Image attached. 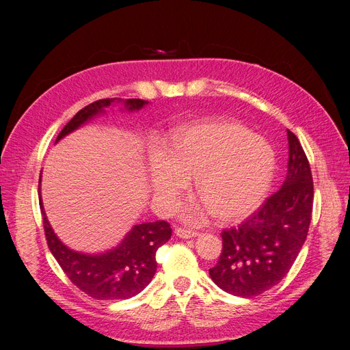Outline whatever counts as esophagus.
<instances>
[{"instance_id": "obj_1", "label": "esophagus", "mask_w": 350, "mask_h": 350, "mask_svg": "<svg viewBox=\"0 0 350 350\" xmlns=\"http://www.w3.org/2000/svg\"><path fill=\"white\" fill-rule=\"evenodd\" d=\"M176 235L180 237V238H185V240H189V238H194L198 235V232L196 231H191V230H186V228H181V227H177L174 230Z\"/></svg>"}]
</instances>
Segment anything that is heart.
Wrapping results in <instances>:
<instances>
[{"instance_id": "heart-1", "label": "heart", "mask_w": 350, "mask_h": 350, "mask_svg": "<svg viewBox=\"0 0 350 350\" xmlns=\"http://www.w3.org/2000/svg\"><path fill=\"white\" fill-rule=\"evenodd\" d=\"M149 176L157 208L170 213L196 176L197 197L181 207L187 223L203 224L213 215L235 223L265 200L277 172L271 143L230 119H211L177 131L169 149L154 147Z\"/></svg>"}]
</instances>
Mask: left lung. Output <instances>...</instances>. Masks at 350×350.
<instances>
[{
    "mask_svg": "<svg viewBox=\"0 0 350 350\" xmlns=\"http://www.w3.org/2000/svg\"><path fill=\"white\" fill-rule=\"evenodd\" d=\"M288 133V173L282 187L238 227L224 230L223 252L208 273L217 286L251 298L280 284L306 240L314 181L298 137Z\"/></svg>",
    "mask_w": 350,
    "mask_h": 350,
    "instance_id": "obj_1",
    "label": "left lung"
}]
</instances>
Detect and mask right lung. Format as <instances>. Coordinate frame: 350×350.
<instances>
[{"label":"right lung","instance_id":"1","mask_svg":"<svg viewBox=\"0 0 350 350\" xmlns=\"http://www.w3.org/2000/svg\"><path fill=\"white\" fill-rule=\"evenodd\" d=\"M115 100L116 98L100 99L81 109L62 129L57 142L68 133L77 131L89 119L103 113L105 107L110 106ZM120 100L131 112L149 103L142 99H118V102ZM40 207L46 243L55 260L58 261L72 284H75L82 292L95 299L113 301L137 295L150 284L156 273V252L159 247L167 243L172 237V228L167 221L144 223L135 226L113 250L102 254H82L68 248L53 232L44 211L41 191Z\"/></svg>","mask_w":350,"mask_h":350}]
</instances>
